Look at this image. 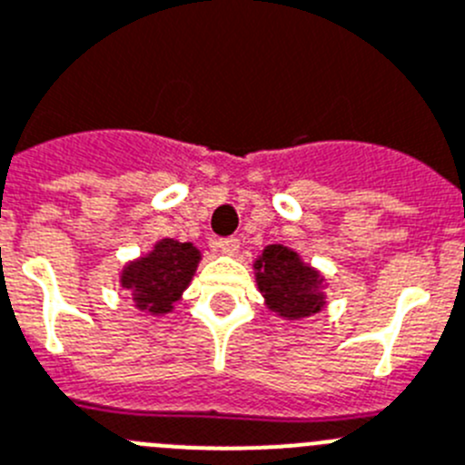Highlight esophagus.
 Wrapping results in <instances>:
<instances>
[{
  "instance_id": "34e87169",
  "label": "esophagus",
  "mask_w": 465,
  "mask_h": 465,
  "mask_svg": "<svg viewBox=\"0 0 465 465\" xmlns=\"http://www.w3.org/2000/svg\"><path fill=\"white\" fill-rule=\"evenodd\" d=\"M215 247H218L223 254H236L238 247H241V241H238L236 236H224L215 242Z\"/></svg>"
}]
</instances>
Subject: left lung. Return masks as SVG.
<instances>
[{"mask_svg": "<svg viewBox=\"0 0 465 465\" xmlns=\"http://www.w3.org/2000/svg\"><path fill=\"white\" fill-rule=\"evenodd\" d=\"M259 289L271 310L289 319L319 312L323 298L319 293V275L307 268L296 252L282 245H268L257 262Z\"/></svg>", "mask_w": 465, "mask_h": 465, "instance_id": "left-lung-1", "label": "left lung"}]
</instances>
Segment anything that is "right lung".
I'll list each match as a JSON object with an SVG mask.
<instances>
[{
    "label": "right lung",
    "instance_id": "obj_1",
    "mask_svg": "<svg viewBox=\"0 0 465 465\" xmlns=\"http://www.w3.org/2000/svg\"><path fill=\"white\" fill-rule=\"evenodd\" d=\"M199 252L190 242L164 238L149 257L130 263L124 271L121 284L133 293L140 310L164 314L181 298L188 282L197 271Z\"/></svg>",
    "mask_w": 465,
    "mask_h": 465
}]
</instances>
